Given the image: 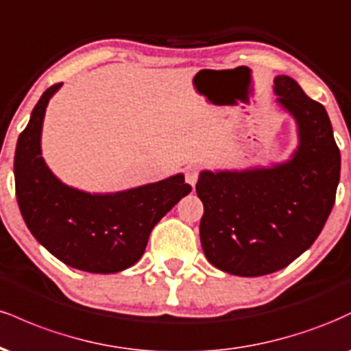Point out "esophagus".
<instances>
[{
	"mask_svg": "<svg viewBox=\"0 0 351 351\" xmlns=\"http://www.w3.org/2000/svg\"><path fill=\"white\" fill-rule=\"evenodd\" d=\"M184 178H186L188 183L195 188L196 181H198V178H199V167H195V165L188 167L186 170H184Z\"/></svg>",
	"mask_w": 351,
	"mask_h": 351,
	"instance_id": "34e87169",
	"label": "esophagus"
}]
</instances>
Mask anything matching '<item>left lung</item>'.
<instances>
[{
    "label": "left lung",
    "instance_id": "left-lung-1",
    "mask_svg": "<svg viewBox=\"0 0 351 351\" xmlns=\"http://www.w3.org/2000/svg\"><path fill=\"white\" fill-rule=\"evenodd\" d=\"M279 102L299 123L291 162L249 171H203L196 193L206 259L221 271L259 277L287 267L327 223L340 181V150L322 104L287 75L276 77Z\"/></svg>",
    "mask_w": 351,
    "mask_h": 351
}]
</instances>
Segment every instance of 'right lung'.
I'll list each match as a JSON object with an SVG mask.
<instances>
[{
    "instance_id": "right-lung-1",
    "label": "right lung",
    "mask_w": 351,
    "mask_h": 351,
    "mask_svg": "<svg viewBox=\"0 0 351 351\" xmlns=\"http://www.w3.org/2000/svg\"><path fill=\"white\" fill-rule=\"evenodd\" d=\"M59 87L41 95L16 145L19 211L31 234L60 263L94 274L120 272L143 256L152 229L191 186L183 175L115 195H88L60 183L41 156L44 112Z\"/></svg>"
}]
</instances>
